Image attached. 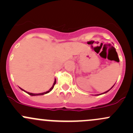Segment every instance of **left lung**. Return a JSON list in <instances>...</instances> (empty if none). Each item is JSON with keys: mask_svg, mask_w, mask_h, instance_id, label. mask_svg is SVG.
<instances>
[{"mask_svg": "<svg viewBox=\"0 0 133 133\" xmlns=\"http://www.w3.org/2000/svg\"><path fill=\"white\" fill-rule=\"evenodd\" d=\"M118 60H119V59H118ZM114 85H113V86H114ZM113 86H112V88H111V89H109V90H108V91H105V92H103V93H102V94H101V95H102V94H104V93H106V92H108L109 91H110V90H111V89H112V88H113Z\"/></svg>", "mask_w": 133, "mask_h": 133, "instance_id": "left-lung-1", "label": "left lung"}]
</instances>
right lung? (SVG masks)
Wrapping results in <instances>:
<instances>
[{
    "instance_id": "1",
    "label": "right lung",
    "mask_w": 133,
    "mask_h": 133,
    "mask_svg": "<svg viewBox=\"0 0 133 133\" xmlns=\"http://www.w3.org/2000/svg\"><path fill=\"white\" fill-rule=\"evenodd\" d=\"M55 84H56V79H55V82H54V83H53V85H52V87H51V88L50 89H49V91H46V92H42V93H38V94H35V93H31V92H29L25 91L24 90V89H21H21H22V91H25V92H27V93H28V95H31V96H37V95H45V94H47V93H48V92H50L51 91L52 89H53V88H54V86H55Z\"/></svg>"
}]
</instances>
